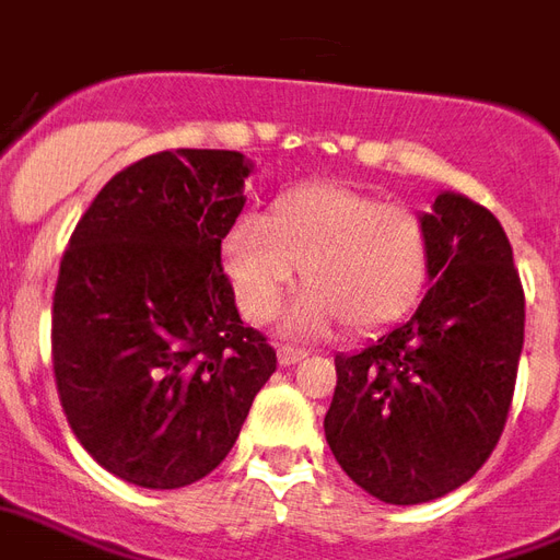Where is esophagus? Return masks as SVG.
Returning <instances> with one entry per match:
<instances>
[{
	"label": "esophagus",
	"mask_w": 560,
	"mask_h": 560,
	"mask_svg": "<svg viewBox=\"0 0 560 560\" xmlns=\"http://www.w3.org/2000/svg\"><path fill=\"white\" fill-rule=\"evenodd\" d=\"M304 358H307V352L298 349V346H280V349H277V361H280V366H295L298 361H304Z\"/></svg>",
	"instance_id": "esophagus-1"
}]
</instances>
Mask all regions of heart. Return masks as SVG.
Segmentation results:
<instances>
[{"label":"heart","mask_w":560,"mask_h":560,"mask_svg":"<svg viewBox=\"0 0 560 560\" xmlns=\"http://www.w3.org/2000/svg\"><path fill=\"white\" fill-rule=\"evenodd\" d=\"M430 262V230L415 211L340 185L295 187L268 218L235 220L223 238V268L247 319H271L304 271L310 285L285 313L292 337L340 319L358 334L394 325L423 295Z\"/></svg>","instance_id":"obj_1"}]
</instances>
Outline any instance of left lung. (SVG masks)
<instances>
[{
	"label": "left lung",
	"instance_id": "8db88e82",
	"mask_svg": "<svg viewBox=\"0 0 560 560\" xmlns=\"http://www.w3.org/2000/svg\"><path fill=\"white\" fill-rule=\"evenodd\" d=\"M430 289L397 328L337 354L325 439L346 475L385 504L463 487L508 423L525 340V292L492 211L463 194L420 214Z\"/></svg>",
	"mask_w": 560,
	"mask_h": 560
}]
</instances>
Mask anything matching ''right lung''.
Wrapping results in <instances>:
<instances>
[{
    "label": "right lung",
    "mask_w": 560,
    "mask_h": 560,
    "mask_svg": "<svg viewBox=\"0 0 560 560\" xmlns=\"http://www.w3.org/2000/svg\"><path fill=\"white\" fill-rule=\"evenodd\" d=\"M250 170L241 151L149 154L101 187L68 241L52 295L56 387L77 442L133 487L211 475L277 370L220 265Z\"/></svg>",
    "instance_id": "add662e5"
}]
</instances>
